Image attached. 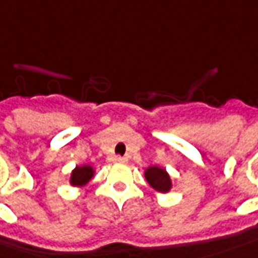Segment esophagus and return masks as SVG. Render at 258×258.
Listing matches in <instances>:
<instances>
[{"label":"esophagus","instance_id":"esophagus-1","mask_svg":"<svg viewBox=\"0 0 258 258\" xmlns=\"http://www.w3.org/2000/svg\"><path fill=\"white\" fill-rule=\"evenodd\" d=\"M128 159L125 158V157H120V155H114L113 157V162H115V164H125Z\"/></svg>","mask_w":258,"mask_h":258}]
</instances>
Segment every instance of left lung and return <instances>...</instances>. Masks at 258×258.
Segmentation results:
<instances>
[{
	"mask_svg": "<svg viewBox=\"0 0 258 258\" xmlns=\"http://www.w3.org/2000/svg\"><path fill=\"white\" fill-rule=\"evenodd\" d=\"M144 175H145L147 182H148L157 192L166 194V192H169L171 188H172L171 176L168 175V172H166L164 168H159V166H150V168L145 169Z\"/></svg>",
	"mask_w": 258,
	"mask_h": 258,
	"instance_id": "1",
	"label": "left lung"
}]
</instances>
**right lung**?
I'll return each instance as SVG.
<instances>
[{
    "label": "right lung",
    "mask_w": 258,
    "mask_h": 258,
    "mask_svg": "<svg viewBox=\"0 0 258 258\" xmlns=\"http://www.w3.org/2000/svg\"><path fill=\"white\" fill-rule=\"evenodd\" d=\"M94 175V169L90 165L76 166L70 173V185L72 186H85Z\"/></svg>",
    "instance_id": "add662e5"
}]
</instances>
